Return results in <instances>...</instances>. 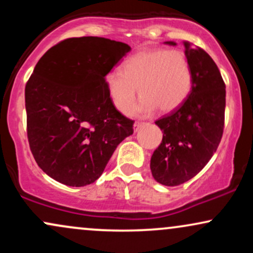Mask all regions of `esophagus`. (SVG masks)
I'll list each match as a JSON object with an SVG mask.
<instances>
[{
    "label": "esophagus",
    "instance_id": "obj_1",
    "mask_svg": "<svg viewBox=\"0 0 253 253\" xmlns=\"http://www.w3.org/2000/svg\"><path fill=\"white\" fill-rule=\"evenodd\" d=\"M145 125H146L145 123H138V121H136V123H134V125H133V129H134V132H138L141 127L145 126Z\"/></svg>",
    "mask_w": 253,
    "mask_h": 253
}]
</instances>
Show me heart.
<instances>
[{
    "mask_svg": "<svg viewBox=\"0 0 253 253\" xmlns=\"http://www.w3.org/2000/svg\"><path fill=\"white\" fill-rule=\"evenodd\" d=\"M107 91L114 107L127 114L141 98L135 112L149 115L158 107L169 113L187 100L193 86V69L187 54L179 50L150 48L127 58L123 71L115 69L104 78Z\"/></svg>",
    "mask_w": 253,
    "mask_h": 253,
    "instance_id": "obj_1",
    "label": "heart"
}]
</instances>
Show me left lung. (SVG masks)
Listing matches in <instances>:
<instances>
[{
	"instance_id": "obj_1",
	"label": "left lung",
	"mask_w": 253,
	"mask_h": 253,
	"mask_svg": "<svg viewBox=\"0 0 253 253\" xmlns=\"http://www.w3.org/2000/svg\"><path fill=\"white\" fill-rule=\"evenodd\" d=\"M183 43L193 69V86L178 108L156 121L163 139L150 164L153 178L168 187L183 184L206 167L219 146L225 124L226 85L216 64L201 47Z\"/></svg>"
}]
</instances>
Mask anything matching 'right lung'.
<instances>
[{"instance_id": "1", "label": "right lung", "mask_w": 253, "mask_h": 253, "mask_svg": "<svg viewBox=\"0 0 253 253\" xmlns=\"http://www.w3.org/2000/svg\"><path fill=\"white\" fill-rule=\"evenodd\" d=\"M130 51L98 37L69 38L40 58L25 88L28 143L56 181L84 187L102 175L133 120L110 101L104 78Z\"/></svg>"}]
</instances>
